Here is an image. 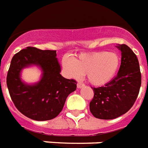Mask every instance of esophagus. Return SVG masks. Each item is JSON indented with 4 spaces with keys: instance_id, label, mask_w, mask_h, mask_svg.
Segmentation results:
<instances>
[{
    "instance_id": "esophagus-1",
    "label": "esophagus",
    "mask_w": 148,
    "mask_h": 148,
    "mask_svg": "<svg viewBox=\"0 0 148 148\" xmlns=\"http://www.w3.org/2000/svg\"><path fill=\"white\" fill-rule=\"evenodd\" d=\"M84 86H85V85H84L83 83H82V82H78L77 83V87L79 88H82V87H84Z\"/></svg>"
}]
</instances>
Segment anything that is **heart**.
Instances as JSON below:
<instances>
[{
    "label": "heart",
    "instance_id": "1",
    "mask_svg": "<svg viewBox=\"0 0 148 148\" xmlns=\"http://www.w3.org/2000/svg\"><path fill=\"white\" fill-rule=\"evenodd\" d=\"M121 62L115 53L106 51L81 54L73 60L64 56L62 67L69 77L78 79L86 74L88 81L95 86H101L109 82L116 75Z\"/></svg>",
    "mask_w": 148,
    "mask_h": 148
}]
</instances>
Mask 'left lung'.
Returning a JSON list of instances; mask_svg holds the SVG:
<instances>
[{
  "mask_svg": "<svg viewBox=\"0 0 148 148\" xmlns=\"http://www.w3.org/2000/svg\"><path fill=\"white\" fill-rule=\"evenodd\" d=\"M121 51V62L115 77L106 85L92 88L94 97L89 103L91 113L97 119H116L134 106L141 85L139 62L127 45L118 47Z\"/></svg>",
  "mask_w": 148,
  "mask_h": 148,
  "instance_id": "left-lung-1",
  "label": "left lung"
}]
</instances>
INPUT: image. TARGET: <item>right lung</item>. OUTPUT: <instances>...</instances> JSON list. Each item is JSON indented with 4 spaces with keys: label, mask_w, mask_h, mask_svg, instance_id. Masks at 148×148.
Returning a JSON list of instances; mask_svg holds the SVG:
<instances>
[{
    "label": "right lung",
    "mask_w": 148,
    "mask_h": 148,
    "mask_svg": "<svg viewBox=\"0 0 148 148\" xmlns=\"http://www.w3.org/2000/svg\"><path fill=\"white\" fill-rule=\"evenodd\" d=\"M36 64L43 70L38 84L29 86L19 78L22 68ZM56 50L28 47L13 56L7 75V86L14 106L23 115L36 121L55 119L62 112L66 98L76 89V81L60 74Z\"/></svg>",
    "instance_id": "right-lung-1"
}]
</instances>
